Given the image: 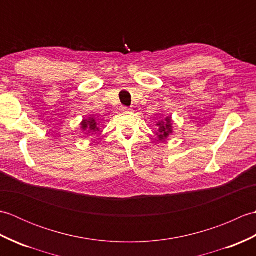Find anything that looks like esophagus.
Instances as JSON below:
<instances>
[{
  "label": "esophagus",
  "instance_id": "34e87169",
  "mask_svg": "<svg viewBox=\"0 0 256 256\" xmlns=\"http://www.w3.org/2000/svg\"><path fill=\"white\" fill-rule=\"evenodd\" d=\"M122 111H123V112H128L130 108H128V106H122Z\"/></svg>",
  "mask_w": 256,
  "mask_h": 256
}]
</instances>
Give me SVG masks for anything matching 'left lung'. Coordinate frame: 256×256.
<instances>
[{
	"instance_id": "obj_1",
	"label": "left lung",
	"mask_w": 256,
	"mask_h": 256,
	"mask_svg": "<svg viewBox=\"0 0 256 256\" xmlns=\"http://www.w3.org/2000/svg\"><path fill=\"white\" fill-rule=\"evenodd\" d=\"M157 125H158V126H160L158 133H157V135H158V138L160 140L167 138L168 135H170L172 132V120L170 118H167L165 120V122L162 121Z\"/></svg>"
}]
</instances>
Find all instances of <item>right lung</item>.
Listing matches in <instances>:
<instances>
[{
	"instance_id": "add662e5",
	"label": "right lung",
	"mask_w": 256,
	"mask_h": 256,
	"mask_svg": "<svg viewBox=\"0 0 256 256\" xmlns=\"http://www.w3.org/2000/svg\"><path fill=\"white\" fill-rule=\"evenodd\" d=\"M81 126H82V130L88 128L92 132H96V131H99V128H98V125L94 118H89V120H84L82 123H81Z\"/></svg>"
}]
</instances>
